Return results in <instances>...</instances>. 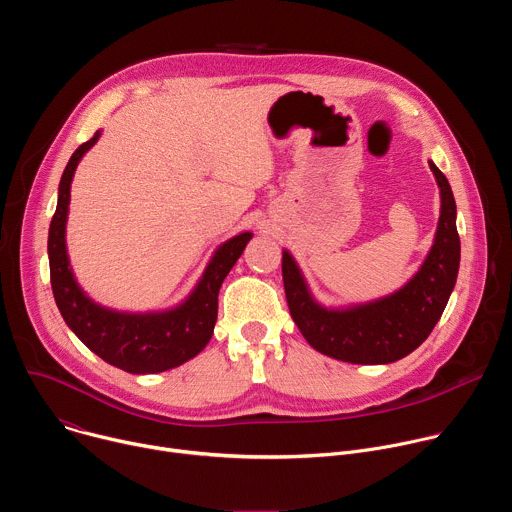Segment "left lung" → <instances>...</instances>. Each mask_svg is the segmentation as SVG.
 <instances>
[{
  "label": "left lung",
  "instance_id": "left-lung-1",
  "mask_svg": "<svg viewBox=\"0 0 512 512\" xmlns=\"http://www.w3.org/2000/svg\"><path fill=\"white\" fill-rule=\"evenodd\" d=\"M429 168L440 188V221L423 263L393 294L360 304L324 306L314 298L294 255L283 249L281 273L289 314L318 352L352 364H389L421 346L442 318L460 269V237L450 182L431 160Z\"/></svg>",
  "mask_w": 512,
  "mask_h": 512
}]
</instances>
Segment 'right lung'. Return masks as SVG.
<instances>
[{
  "label": "right lung",
  "instance_id": "1",
  "mask_svg": "<svg viewBox=\"0 0 512 512\" xmlns=\"http://www.w3.org/2000/svg\"><path fill=\"white\" fill-rule=\"evenodd\" d=\"M101 129L70 156L60 184L48 231L50 283L56 306L77 338L113 367L133 375L170 371L194 358L208 344L216 314L218 289L243 255L253 233L243 231L218 245L198 283L180 304L168 310L119 312L97 304L79 285L66 249L70 184L83 156L99 141Z\"/></svg>",
  "mask_w": 512,
  "mask_h": 512
}]
</instances>
